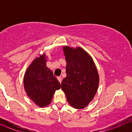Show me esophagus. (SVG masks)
<instances>
[{
  "label": "esophagus",
  "instance_id": "obj_1",
  "mask_svg": "<svg viewBox=\"0 0 132 132\" xmlns=\"http://www.w3.org/2000/svg\"><path fill=\"white\" fill-rule=\"evenodd\" d=\"M57 80L59 81L60 83H61V82H62V77H57Z\"/></svg>",
  "mask_w": 132,
  "mask_h": 132
}]
</instances>
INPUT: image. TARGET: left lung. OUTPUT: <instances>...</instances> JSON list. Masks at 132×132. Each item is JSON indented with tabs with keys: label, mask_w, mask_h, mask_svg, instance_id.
I'll return each instance as SVG.
<instances>
[{
	"label": "left lung",
	"mask_w": 132,
	"mask_h": 132,
	"mask_svg": "<svg viewBox=\"0 0 132 132\" xmlns=\"http://www.w3.org/2000/svg\"><path fill=\"white\" fill-rule=\"evenodd\" d=\"M66 61V77L61 89L69 104L84 109L93 100L99 85V75L91 55L81 47L63 46Z\"/></svg>",
	"instance_id": "left-lung-1"
}]
</instances>
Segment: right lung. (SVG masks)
Wrapping results in <instances>:
<instances>
[{
	"label": "right lung",
	"mask_w": 132,
	"mask_h": 132,
	"mask_svg": "<svg viewBox=\"0 0 132 132\" xmlns=\"http://www.w3.org/2000/svg\"><path fill=\"white\" fill-rule=\"evenodd\" d=\"M46 62V55H40L32 62L23 77L27 94L39 107L48 105L55 91L61 88V84Z\"/></svg>",
	"instance_id": "right-lung-1"
}]
</instances>
